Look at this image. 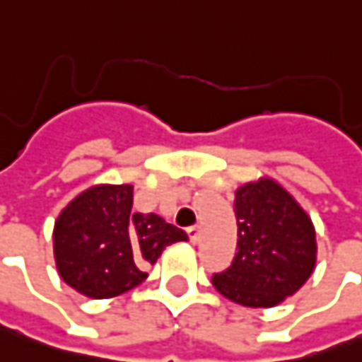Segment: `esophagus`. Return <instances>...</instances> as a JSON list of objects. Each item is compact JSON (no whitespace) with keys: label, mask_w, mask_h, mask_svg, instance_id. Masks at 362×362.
<instances>
[{"label":"esophagus","mask_w":362,"mask_h":362,"mask_svg":"<svg viewBox=\"0 0 362 362\" xmlns=\"http://www.w3.org/2000/svg\"><path fill=\"white\" fill-rule=\"evenodd\" d=\"M187 235H189V242L191 243L199 242V238H202V230H199V226H191V228H187Z\"/></svg>","instance_id":"1"}]
</instances>
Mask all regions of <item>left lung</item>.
I'll list each match as a JSON object with an SVG mask.
<instances>
[{"mask_svg":"<svg viewBox=\"0 0 362 362\" xmlns=\"http://www.w3.org/2000/svg\"><path fill=\"white\" fill-rule=\"evenodd\" d=\"M238 254L214 286L238 304L270 308L292 296L316 264V233L310 217L272 179L235 191Z\"/></svg>","mask_w":362,"mask_h":362,"instance_id":"obj_1","label":"left lung"}]
</instances>
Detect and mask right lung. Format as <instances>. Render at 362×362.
Here are the masks:
<instances>
[{
    "label": "right lung",
    "instance_id": "1",
    "mask_svg": "<svg viewBox=\"0 0 362 362\" xmlns=\"http://www.w3.org/2000/svg\"><path fill=\"white\" fill-rule=\"evenodd\" d=\"M132 209V185H98L64 209L54 228L56 266L68 286L112 298L141 284L146 266L187 233L157 214Z\"/></svg>",
    "mask_w": 362,
    "mask_h": 362
}]
</instances>
